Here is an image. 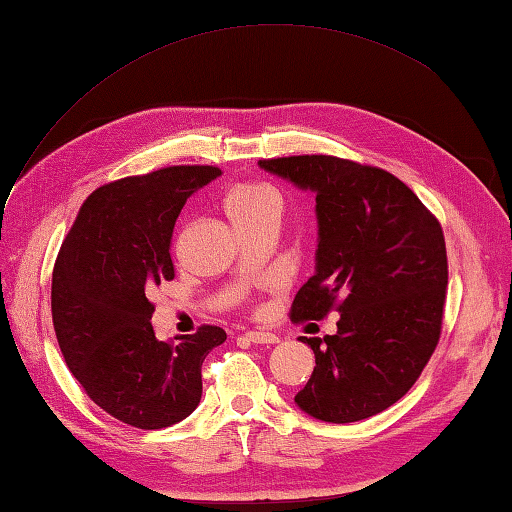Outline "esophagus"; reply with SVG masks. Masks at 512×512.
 Returning a JSON list of instances; mask_svg holds the SVG:
<instances>
[{
    "instance_id": "34e87169",
    "label": "esophagus",
    "mask_w": 512,
    "mask_h": 512,
    "mask_svg": "<svg viewBox=\"0 0 512 512\" xmlns=\"http://www.w3.org/2000/svg\"><path fill=\"white\" fill-rule=\"evenodd\" d=\"M244 339L250 343H257V345H273L279 343V336L273 332H264V330H250L244 334Z\"/></svg>"
}]
</instances>
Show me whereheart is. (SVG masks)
<instances>
[{
	"label": "heart",
	"instance_id": "1",
	"mask_svg": "<svg viewBox=\"0 0 512 512\" xmlns=\"http://www.w3.org/2000/svg\"><path fill=\"white\" fill-rule=\"evenodd\" d=\"M226 213L231 215L235 226L239 222L248 220V217H255L262 211L268 209H281V198L279 193L268 187V184H242V187H235L226 195Z\"/></svg>",
	"mask_w": 512,
	"mask_h": 512
}]
</instances>
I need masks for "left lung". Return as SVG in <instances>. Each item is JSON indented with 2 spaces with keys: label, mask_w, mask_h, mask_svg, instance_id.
Returning a JSON list of instances; mask_svg holds the SVG:
<instances>
[{
  "label": "left lung",
  "mask_w": 512,
  "mask_h": 512,
  "mask_svg": "<svg viewBox=\"0 0 512 512\" xmlns=\"http://www.w3.org/2000/svg\"><path fill=\"white\" fill-rule=\"evenodd\" d=\"M314 193V275L292 319L341 314L336 334L306 339L312 376L295 405L323 422H356L407 394L436 350L447 297V248L436 217L391 173L334 156L259 160Z\"/></svg>",
  "instance_id": "obj_1"
}]
</instances>
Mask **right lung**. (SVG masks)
Masks as SVG:
<instances>
[{"mask_svg": "<svg viewBox=\"0 0 512 512\" xmlns=\"http://www.w3.org/2000/svg\"><path fill=\"white\" fill-rule=\"evenodd\" d=\"M217 167H167L96 189L52 273V323L70 372L96 405L138 429L171 427L202 398V363L226 341L217 325L158 341L147 292L173 279L171 233Z\"/></svg>", "mask_w": 512, "mask_h": 512, "instance_id": "1", "label": "right lung"}]
</instances>
